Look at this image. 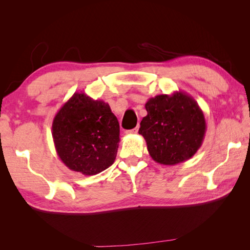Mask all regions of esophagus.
Returning a JSON list of instances; mask_svg holds the SVG:
<instances>
[{
  "mask_svg": "<svg viewBox=\"0 0 250 250\" xmlns=\"http://www.w3.org/2000/svg\"><path fill=\"white\" fill-rule=\"evenodd\" d=\"M138 131H139V126L133 128V129H131V130H127L126 134H135V133H138Z\"/></svg>",
  "mask_w": 250,
  "mask_h": 250,
  "instance_id": "esophagus-1",
  "label": "esophagus"
}]
</instances>
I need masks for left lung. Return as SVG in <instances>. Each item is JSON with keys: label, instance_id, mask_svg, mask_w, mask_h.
<instances>
[{"label": "left lung", "instance_id": "1", "mask_svg": "<svg viewBox=\"0 0 250 250\" xmlns=\"http://www.w3.org/2000/svg\"><path fill=\"white\" fill-rule=\"evenodd\" d=\"M147 116L141 121L143 135L152 160L173 166L186 162L201 147L207 131L203 111L188 94L158 95L145 104Z\"/></svg>", "mask_w": 250, "mask_h": 250}]
</instances>
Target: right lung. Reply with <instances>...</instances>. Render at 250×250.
<instances>
[{"label":"right lung","mask_w":250,"mask_h":250,"mask_svg":"<svg viewBox=\"0 0 250 250\" xmlns=\"http://www.w3.org/2000/svg\"><path fill=\"white\" fill-rule=\"evenodd\" d=\"M52 137L57 155L66 167L90 176L115 162L120 125L108 103L75 93L55 115Z\"/></svg>","instance_id":"add662e5"}]
</instances>
